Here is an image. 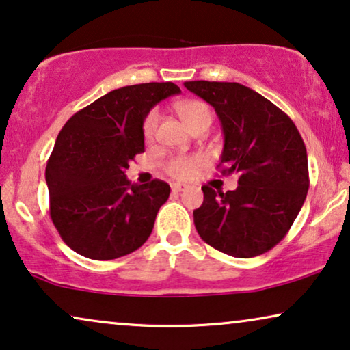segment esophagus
Here are the masks:
<instances>
[{"instance_id":"1","label":"esophagus","mask_w":350,"mask_h":350,"mask_svg":"<svg viewBox=\"0 0 350 350\" xmlns=\"http://www.w3.org/2000/svg\"><path fill=\"white\" fill-rule=\"evenodd\" d=\"M186 188H188V186L183 185V183H174V185H172V191H174V193H181V191H185Z\"/></svg>"}]
</instances>
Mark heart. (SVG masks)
I'll return each mask as SVG.
<instances>
[{
	"mask_svg": "<svg viewBox=\"0 0 350 350\" xmlns=\"http://www.w3.org/2000/svg\"><path fill=\"white\" fill-rule=\"evenodd\" d=\"M175 109L191 132H194L200 126H205V124L210 126V122H212V109L207 103L200 102V100H181L175 105ZM157 122H159V111L151 109L146 114L145 121H143V137H145V140H151L154 137ZM202 164V156H176L167 162L165 169L175 178L185 180L189 178L196 169H199Z\"/></svg>",
	"mask_w": 350,
	"mask_h": 350,
	"instance_id": "1",
	"label": "heart"
}]
</instances>
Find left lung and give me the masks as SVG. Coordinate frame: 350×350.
I'll return each mask as SVG.
<instances>
[{
  "label": "left lung",
  "mask_w": 350,
  "mask_h": 350,
  "mask_svg": "<svg viewBox=\"0 0 350 350\" xmlns=\"http://www.w3.org/2000/svg\"><path fill=\"white\" fill-rule=\"evenodd\" d=\"M185 88L217 111L223 127L221 174L239 186L221 193L202 186L194 224L204 242L236 258L277 245L298 217L309 189L308 152L293 121L239 83L189 81Z\"/></svg>",
  "instance_id": "obj_1"
}]
</instances>
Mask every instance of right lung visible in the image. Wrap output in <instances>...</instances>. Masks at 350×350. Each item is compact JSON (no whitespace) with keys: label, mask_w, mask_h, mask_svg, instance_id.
<instances>
[{"label":"right lung","mask_w":350,"mask_h":350,"mask_svg":"<svg viewBox=\"0 0 350 350\" xmlns=\"http://www.w3.org/2000/svg\"><path fill=\"white\" fill-rule=\"evenodd\" d=\"M181 90L146 83L111 90L73 114L46 165L51 218L60 237L90 260H116L148 241L170 186L162 180L131 185L126 169L145 151L150 109Z\"/></svg>","instance_id":"right-lung-1"}]
</instances>
